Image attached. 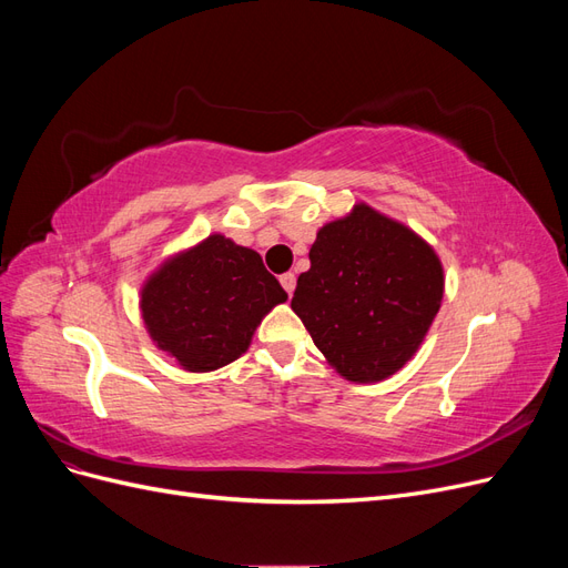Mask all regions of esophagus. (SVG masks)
Instances as JSON below:
<instances>
[{
  "mask_svg": "<svg viewBox=\"0 0 568 568\" xmlns=\"http://www.w3.org/2000/svg\"><path fill=\"white\" fill-rule=\"evenodd\" d=\"M280 282H282V286H284V291H286L288 296L294 294V288H296V274H294V272H286V274H282Z\"/></svg>",
  "mask_w": 568,
  "mask_h": 568,
  "instance_id": "1",
  "label": "esophagus"
}]
</instances>
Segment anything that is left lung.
<instances>
[{
    "label": "left lung",
    "mask_w": 568,
    "mask_h": 568,
    "mask_svg": "<svg viewBox=\"0 0 568 568\" xmlns=\"http://www.w3.org/2000/svg\"><path fill=\"white\" fill-rule=\"evenodd\" d=\"M434 246L367 203L320 227L291 307L343 379L376 384L409 363L440 311Z\"/></svg>",
    "instance_id": "8db88e82"
}]
</instances>
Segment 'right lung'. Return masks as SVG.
I'll return each instance as SVG.
<instances>
[{
	"label": "right lung",
	"mask_w": 568,
	"mask_h": 568,
	"mask_svg": "<svg viewBox=\"0 0 568 568\" xmlns=\"http://www.w3.org/2000/svg\"><path fill=\"white\" fill-rule=\"evenodd\" d=\"M286 298L253 248L211 234L149 274L140 311L153 346L199 374L242 357L263 317Z\"/></svg>",
	"instance_id": "right-lung-1"
}]
</instances>
